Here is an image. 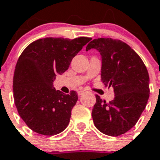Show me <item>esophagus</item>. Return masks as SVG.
<instances>
[{"mask_svg":"<svg viewBox=\"0 0 160 160\" xmlns=\"http://www.w3.org/2000/svg\"><path fill=\"white\" fill-rule=\"evenodd\" d=\"M85 92H86V91H85V90H79V91H78V94L79 96L82 95V94H83V93H85Z\"/></svg>","mask_w":160,"mask_h":160,"instance_id":"esophagus-1","label":"esophagus"}]
</instances>
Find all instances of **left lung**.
Listing matches in <instances>:
<instances>
[{
    "instance_id": "obj_1",
    "label": "left lung",
    "mask_w": 160,
    "mask_h": 160,
    "mask_svg": "<svg viewBox=\"0 0 160 160\" xmlns=\"http://www.w3.org/2000/svg\"><path fill=\"white\" fill-rule=\"evenodd\" d=\"M102 56L101 78L114 89V99L107 103L96 95L94 125L105 135L118 136L130 131L140 118L149 97V77L140 57L119 39L99 38L88 44Z\"/></svg>"
}]
</instances>
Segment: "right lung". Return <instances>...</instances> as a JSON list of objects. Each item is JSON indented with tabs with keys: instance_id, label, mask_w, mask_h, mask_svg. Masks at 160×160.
<instances>
[{
	"instance_id": "obj_1",
	"label": "right lung",
	"mask_w": 160,
	"mask_h": 160,
	"mask_svg": "<svg viewBox=\"0 0 160 160\" xmlns=\"http://www.w3.org/2000/svg\"><path fill=\"white\" fill-rule=\"evenodd\" d=\"M91 39L44 38L29 44L20 54L14 72V100L19 115L33 131L50 136L69 124L78 97L75 91L68 95L56 91L53 81Z\"/></svg>"
}]
</instances>
